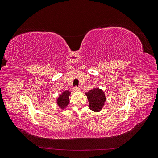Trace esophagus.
<instances>
[{
  "label": "esophagus",
  "mask_w": 158,
  "mask_h": 158,
  "mask_svg": "<svg viewBox=\"0 0 158 158\" xmlns=\"http://www.w3.org/2000/svg\"><path fill=\"white\" fill-rule=\"evenodd\" d=\"M74 92H80L81 89L79 88H77V87H75L74 88Z\"/></svg>",
  "instance_id": "34e87169"
}]
</instances>
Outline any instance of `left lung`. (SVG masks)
<instances>
[{
    "label": "left lung",
    "instance_id": "1",
    "mask_svg": "<svg viewBox=\"0 0 158 158\" xmlns=\"http://www.w3.org/2000/svg\"><path fill=\"white\" fill-rule=\"evenodd\" d=\"M85 95L88 100L90 110L94 112L101 111L106 101V97L103 91L99 88H94L85 93Z\"/></svg>",
    "mask_w": 158,
    "mask_h": 158
}]
</instances>
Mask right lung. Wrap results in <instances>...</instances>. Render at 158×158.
I'll list each match as a JSON object with an SVG mask.
<instances>
[{
    "instance_id": "add662e5",
    "label": "right lung",
    "mask_w": 158,
    "mask_h": 158,
    "mask_svg": "<svg viewBox=\"0 0 158 158\" xmlns=\"http://www.w3.org/2000/svg\"><path fill=\"white\" fill-rule=\"evenodd\" d=\"M71 92L69 90L64 91L62 92L61 94H59L58 98H57L56 102L57 103V106L59 107V108L62 110H64L70 103V95Z\"/></svg>"
}]
</instances>
